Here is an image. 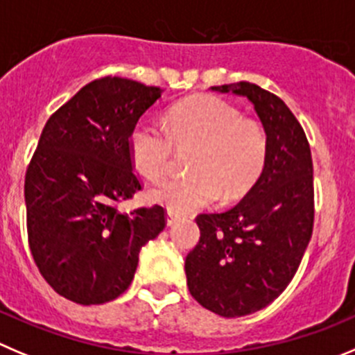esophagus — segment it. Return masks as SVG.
Here are the masks:
<instances>
[{"label": "esophagus", "instance_id": "obj_1", "mask_svg": "<svg viewBox=\"0 0 355 355\" xmlns=\"http://www.w3.org/2000/svg\"><path fill=\"white\" fill-rule=\"evenodd\" d=\"M180 218H181L180 212L172 211V209H168L167 214H165V219H167V225H174V223L178 221V219H180Z\"/></svg>", "mask_w": 355, "mask_h": 355}]
</instances>
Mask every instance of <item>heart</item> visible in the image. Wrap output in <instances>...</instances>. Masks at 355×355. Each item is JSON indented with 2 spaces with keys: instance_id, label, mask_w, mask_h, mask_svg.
<instances>
[{
  "instance_id": "1",
  "label": "heart",
  "mask_w": 355,
  "mask_h": 355,
  "mask_svg": "<svg viewBox=\"0 0 355 355\" xmlns=\"http://www.w3.org/2000/svg\"><path fill=\"white\" fill-rule=\"evenodd\" d=\"M174 148H191L184 174H171L151 195L172 211L204 207L219 197L241 193L258 174L266 139L254 120L212 96H195L174 104L165 129L151 118H141L130 130L132 164L144 178L158 180L171 162Z\"/></svg>"
}]
</instances>
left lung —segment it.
Here are the masks:
<instances>
[{
    "label": "left lung",
    "mask_w": 355,
    "mask_h": 355,
    "mask_svg": "<svg viewBox=\"0 0 355 355\" xmlns=\"http://www.w3.org/2000/svg\"><path fill=\"white\" fill-rule=\"evenodd\" d=\"M212 90L251 101L266 134L265 165L237 205L197 216L200 241L187 256L184 272L204 309L242 317L270 305L302 263L313 228L312 153L281 97L249 82Z\"/></svg>",
    "instance_id": "left-lung-1"
}]
</instances>
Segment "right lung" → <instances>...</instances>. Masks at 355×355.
Listing matches in <instances>:
<instances>
[{
    "label": "right lung",
    "instance_id": "right-lung-1",
    "mask_svg": "<svg viewBox=\"0 0 355 355\" xmlns=\"http://www.w3.org/2000/svg\"><path fill=\"white\" fill-rule=\"evenodd\" d=\"M164 90L120 76L83 87L46 121L24 197L36 266L64 298L101 305L136 273L139 251L165 228L162 205L120 212L141 190L129 136Z\"/></svg>",
    "mask_w": 355,
    "mask_h": 355
}]
</instances>
